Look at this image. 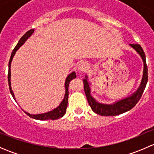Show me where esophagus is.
I'll return each mask as SVG.
<instances>
[{
  "instance_id": "1",
  "label": "esophagus",
  "mask_w": 154,
  "mask_h": 154,
  "mask_svg": "<svg viewBox=\"0 0 154 154\" xmlns=\"http://www.w3.org/2000/svg\"><path fill=\"white\" fill-rule=\"evenodd\" d=\"M77 68H78V71H80V72H85L88 70V66L86 62H81V63H79Z\"/></svg>"
}]
</instances>
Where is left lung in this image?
Returning <instances> with one entry per match:
<instances>
[{"instance_id": "obj_1", "label": "left lung", "mask_w": 154, "mask_h": 154, "mask_svg": "<svg viewBox=\"0 0 154 154\" xmlns=\"http://www.w3.org/2000/svg\"><path fill=\"white\" fill-rule=\"evenodd\" d=\"M130 46L134 48L138 54L141 56L144 63V71H143V77H142V82H141L140 86L139 87L136 91L133 93L131 96L126 98L117 101L113 104H103L100 103L95 100V99L93 98L90 94L91 90H90L89 84L87 80V76H86V79L83 80V84H84V91L86 93V95L88 100V104L91 106V109L96 114L100 115L103 116H115L118 115L122 114L126 112L133 108L136 105V103L139 102L143 94L144 88L147 85V80H148V75H147V66L146 64L145 54L141 47L140 45L137 44H130Z\"/></svg>"}]
</instances>
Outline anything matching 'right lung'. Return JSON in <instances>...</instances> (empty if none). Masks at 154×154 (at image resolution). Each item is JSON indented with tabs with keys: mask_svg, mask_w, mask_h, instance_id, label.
<instances>
[{
	"mask_svg": "<svg viewBox=\"0 0 154 154\" xmlns=\"http://www.w3.org/2000/svg\"><path fill=\"white\" fill-rule=\"evenodd\" d=\"M34 29H29V31H27L21 38H20L19 42H18L17 45L15 46V48H14L13 51H12V54H11V57L10 59V62H9V71H8V83H9V87H10V91L11 94H12V97L14 98V100H15V95H14V93L12 91V88H11V82H10V78H11V71H10V66H11V63H12V58H13L14 55L15 54V52L18 51V49L24 44L26 42V40L33 33ZM76 78V73L74 71H73L72 73L69 74L66 80V83H65V87H66V94H65L64 99L63 100V101L61 102V103L60 104V106L57 107L54 109L51 110V111L48 112L46 113H42V114H37V115H32L29 114V113L27 112H24L27 116H29L30 118L34 119H36V120H48V119H51V120H56V119H59L60 118H62L66 112V109L68 106V86H69V83L71 80H72L73 79Z\"/></svg>",
	"mask_w": 154,
	"mask_h": 154,
	"instance_id": "1",
	"label": "right lung"
}]
</instances>
